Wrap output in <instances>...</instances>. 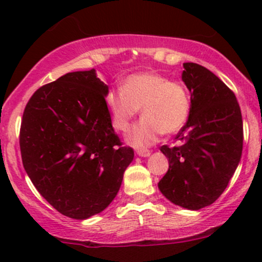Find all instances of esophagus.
I'll use <instances>...</instances> for the list:
<instances>
[{
	"label": "esophagus",
	"mask_w": 262,
	"mask_h": 262,
	"mask_svg": "<svg viewBox=\"0 0 262 262\" xmlns=\"http://www.w3.org/2000/svg\"><path fill=\"white\" fill-rule=\"evenodd\" d=\"M137 154L141 156V158H148V156H150V150H137Z\"/></svg>",
	"instance_id": "obj_1"
}]
</instances>
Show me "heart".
I'll list each match as a JSON object with an SVG mask.
<instances>
[{
    "label": "heart",
    "mask_w": 262,
    "mask_h": 262,
    "mask_svg": "<svg viewBox=\"0 0 262 262\" xmlns=\"http://www.w3.org/2000/svg\"><path fill=\"white\" fill-rule=\"evenodd\" d=\"M104 104L113 127L121 132L127 130L140 108L143 118L129 129L125 141L141 149L154 144L161 133H175L185 125L191 112V96L182 82L144 71L125 77L122 89L110 90Z\"/></svg>",
    "instance_id": "1"
}]
</instances>
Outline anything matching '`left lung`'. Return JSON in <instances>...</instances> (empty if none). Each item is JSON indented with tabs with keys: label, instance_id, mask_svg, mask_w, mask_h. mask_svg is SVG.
Listing matches in <instances>:
<instances>
[{
	"label": "left lung",
	"instance_id": "obj_1",
	"mask_svg": "<svg viewBox=\"0 0 262 262\" xmlns=\"http://www.w3.org/2000/svg\"><path fill=\"white\" fill-rule=\"evenodd\" d=\"M191 92L188 121L176 135L179 145H162L169 170L158 183L170 202L198 210L218 200L235 172L243 151V118L235 95L212 71L183 64Z\"/></svg>",
	"mask_w": 262,
	"mask_h": 262
}]
</instances>
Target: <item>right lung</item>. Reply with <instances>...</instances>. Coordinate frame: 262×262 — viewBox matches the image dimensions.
Masks as SVG:
<instances>
[{"label": "right lung", "instance_id": "obj_1", "mask_svg": "<svg viewBox=\"0 0 262 262\" xmlns=\"http://www.w3.org/2000/svg\"><path fill=\"white\" fill-rule=\"evenodd\" d=\"M95 69L41 86L23 113L19 146L33 185L58 212L87 219L110 206L134 151L122 146Z\"/></svg>", "mask_w": 262, "mask_h": 262}]
</instances>
